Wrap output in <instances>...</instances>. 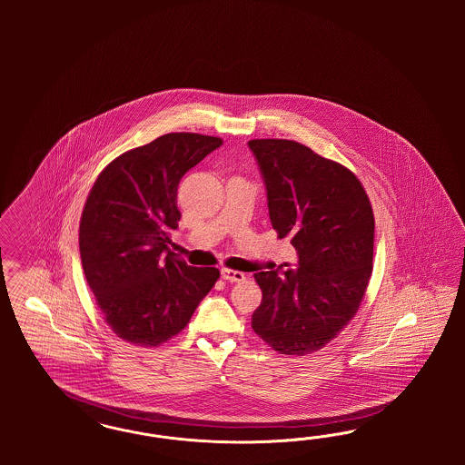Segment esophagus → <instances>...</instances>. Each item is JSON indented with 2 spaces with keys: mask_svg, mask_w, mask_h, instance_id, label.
<instances>
[{
  "mask_svg": "<svg viewBox=\"0 0 465 465\" xmlns=\"http://www.w3.org/2000/svg\"><path fill=\"white\" fill-rule=\"evenodd\" d=\"M222 278L225 282H240L245 280V274L240 272V271H235V269H222Z\"/></svg>",
  "mask_w": 465,
  "mask_h": 465,
  "instance_id": "esophagus-1",
  "label": "esophagus"
}]
</instances>
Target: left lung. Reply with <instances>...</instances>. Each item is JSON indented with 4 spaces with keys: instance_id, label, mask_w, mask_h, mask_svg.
<instances>
[{
    "instance_id": "1",
    "label": "left lung",
    "mask_w": 465,
    "mask_h": 465,
    "mask_svg": "<svg viewBox=\"0 0 465 465\" xmlns=\"http://www.w3.org/2000/svg\"><path fill=\"white\" fill-rule=\"evenodd\" d=\"M268 189L271 225L290 237L298 269L255 272L253 332L274 351H319L350 324L373 271L375 218L360 179L292 140H251Z\"/></svg>"
}]
</instances>
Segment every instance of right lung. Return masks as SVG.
Masks as SVG:
<instances>
[{"label":"right lung","mask_w":465,"mask_h":465,"mask_svg":"<svg viewBox=\"0 0 465 465\" xmlns=\"http://www.w3.org/2000/svg\"><path fill=\"white\" fill-rule=\"evenodd\" d=\"M222 138L169 133L114 158L92 185L80 220L84 278L117 338L153 348L189 324L220 278L169 249L177 187Z\"/></svg>","instance_id":"right-lung-1"}]
</instances>
